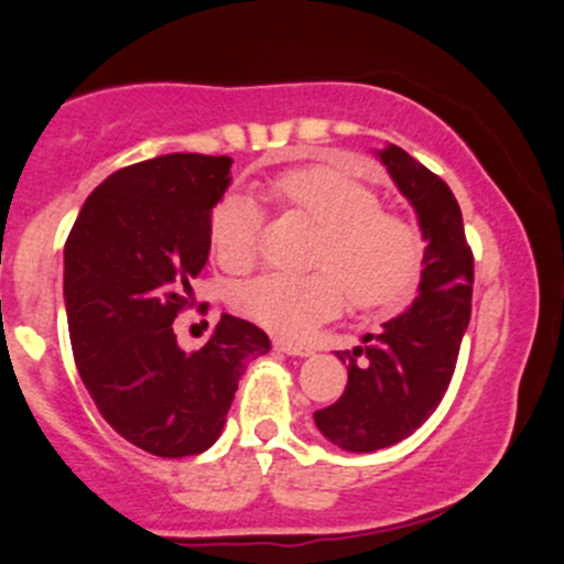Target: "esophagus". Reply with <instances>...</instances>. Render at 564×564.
I'll list each match as a JSON object with an SVG mask.
<instances>
[{
  "label": "esophagus",
  "mask_w": 564,
  "mask_h": 564,
  "mask_svg": "<svg viewBox=\"0 0 564 564\" xmlns=\"http://www.w3.org/2000/svg\"><path fill=\"white\" fill-rule=\"evenodd\" d=\"M275 349L291 355V358H310V355H313V349L307 345H296V341H289V339H275Z\"/></svg>",
  "instance_id": "obj_1"
}]
</instances>
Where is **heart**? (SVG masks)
Listing matches in <instances>:
<instances>
[{
  "label": "heart",
  "instance_id": "1",
  "mask_svg": "<svg viewBox=\"0 0 564 564\" xmlns=\"http://www.w3.org/2000/svg\"><path fill=\"white\" fill-rule=\"evenodd\" d=\"M281 204L302 212L321 228L310 275L264 273L236 289L243 315L270 332L302 336L334 318L345 294L358 307H392L411 291L422 268V238L408 219L379 209L373 187L332 166H304L273 180ZM260 209L254 198L232 191L215 206L209 243L228 270L254 262Z\"/></svg>",
  "mask_w": 564,
  "mask_h": 564
}]
</instances>
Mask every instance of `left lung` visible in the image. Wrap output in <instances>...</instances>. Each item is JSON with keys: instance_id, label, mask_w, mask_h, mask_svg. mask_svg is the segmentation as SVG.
I'll use <instances>...</instances> for the list:
<instances>
[{"instance_id": "1", "label": "left lung", "mask_w": 564, "mask_h": 564, "mask_svg": "<svg viewBox=\"0 0 564 564\" xmlns=\"http://www.w3.org/2000/svg\"><path fill=\"white\" fill-rule=\"evenodd\" d=\"M377 156L416 212L426 249L416 300L381 323L377 336L366 334L364 347L336 352L347 364V387L334 405L315 411V426L349 453L400 443L432 416L456 368L475 281L462 209L451 187L392 142Z\"/></svg>"}]
</instances>
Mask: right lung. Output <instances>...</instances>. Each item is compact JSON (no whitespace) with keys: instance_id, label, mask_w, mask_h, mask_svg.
Segmentation results:
<instances>
[{"instance_id":"right-lung-1","label":"right lung","mask_w":564,"mask_h":564,"mask_svg":"<svg viewBox=\"0 0 564 564\" xmlns=\"http://www.w3.org/2000/svg\"><path fill=\"white\" fill-rule=\"evenodd\" d=\"M230 166V156L170 153L113 172L84 200L63 251L79 377L100 416L153 456L212 448L246 364L270 349L262 328L228 313L196 352L172 332L209 260Z\"/></svg>"}]
</instances>
